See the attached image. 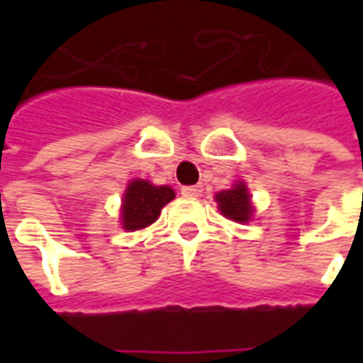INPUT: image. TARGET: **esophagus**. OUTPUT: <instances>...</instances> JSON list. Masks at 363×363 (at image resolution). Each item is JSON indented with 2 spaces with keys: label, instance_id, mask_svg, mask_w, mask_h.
<instances>
[{
  "label": "esophagus",
  "instance_id": "esophagus-1",
  "mask_svg": "<svg viewBox=\"0 0 363 363\" xmlns=\"http://www.w3.org/2000/svg\"><path fill=\"white\" fill-rule=\"evenodd\" d=\"M182 196H189V198H196L202 194V186H182L181 189Z\"/></svg>",
  "mask_w": 363,
  "mask_h": 363
}]
</instances>
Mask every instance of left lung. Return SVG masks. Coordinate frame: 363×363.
Returning <instances> with one entry per match:
<instances>
[{"label":"left lung","mask_w":363,"mask_h":363,"mask_svg":"<svg viewBox=\"0 0 363 363\" xmlns=\"http://www.w3.org/2000/svg\"><path fill=\"white\" fill-rule=\"evenodd\" d=\"M216 202H218L220 212L228 220H233L237 223H247L252 218V212H255L251 194H249V189H247L245 182H237L231 189L218 192Z\"/></svg>","instance_id":"obj_1"}]
</instances>
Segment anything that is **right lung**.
<instances>
[{
    "mask_svg": "<svg viewBox=\"0 0 363 363\" xmlns=\"http://www.w3.org/2000/svg\"><path fill=\"white\" fill-rule=\"evenodd\" d=\"M173 198L174 190L171 186H155L143 179L132 181L124 192L120 208L122 229L138 231L151 225L159 218L163 206L169 204Z\"/></svg>",
    "mask_w": 363,
    "mask_h": 363,
    "instance_id": "add662e5",
    "label": "right lung"
}]
</instances>
